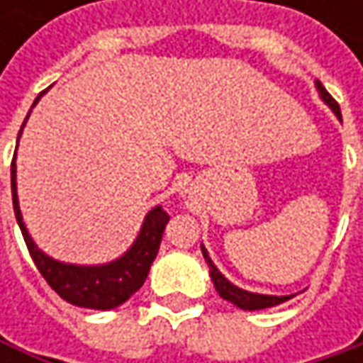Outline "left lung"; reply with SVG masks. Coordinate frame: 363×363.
I'll return each instance as SVG.
<instances>
[{
	"label": "left lung",
	"mask_w": 363,
	"mask_h": 363,
	"mask_svg": "<svg viewBox=\"0 0 363 363\" xmlns=\"http://www.w3.org/2000/svg\"><path fill=\"white\" fill-rule=\"evenodd\" d=\"M315 86H318V92H320V96H322V101L326 103L330 109L334 111V115L340 119V107H338V103L330 96L326 92V88L320 84V82H315ZM201 254H203V258H206V262H208V267H210V277H212V281H214V288H216V292L220 294V298H225V301H229V303H233L235 307H240V309H244V311H258V309H267V307H275V305H279V303H286V301H290L292 296H273V294H256V292H248V290H242V288H238V286H233L218 269H216V264L212 262V258L208 256V250L201 246Z\"/></svg>",
	"instance_id": "left-lung-1"
}]
</instances>
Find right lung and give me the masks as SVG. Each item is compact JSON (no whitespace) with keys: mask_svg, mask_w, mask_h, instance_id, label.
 <instances>
[{"mask_svg":"<svg viewBox=\"0 0 363 363\" xmlns=\"http://www.w3.org/2000/svg\"><path fill=\"white\" fill-rule=\"evenodd\" d=\"M41 94L35 99L33 107L41 99ZM27 119H29V115L25 117V121ZM23 128H25V123H23ZM23 128L18 132V138L23 134ZM16 147H18V143H16ZM12 203H14V214H16V220H18V227L23 231L29 254L39 269V273L43 275V279L50 284V288L60 298H65L67 303H71L75 307L103 309V311L119 307L145 284L149 269H151V262L155 260L157 250H160L164 229L170 220V216L162 210V206H155L145 216L140 233L128 252L119 256L117 260H111L107 264H90L88 267V264H69V262L54 260L45 252H41L35 246V242L31 240V235L23 223L21 206H18L16 153L12 160Z\"/></svg>","mask_w":363,"mask_h":363,"instance_id":"add662e5","label":"right lung"}]
</instances>
